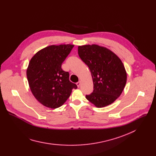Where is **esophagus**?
<instances>
[{"label":"esophagus","instance_id":"obj_1","mask_svg":"<svg viewBox=\"0 0 156 156\" xmlns=\"http://www.w3.org/2000/svg\"><path fill=\"white\" fill-rule=\"evenodd\" d=\"M80 84H81V81H79L78 82H77V83H76V85H77V86H78V87H80Z\"/></svg>","mask_w":156,"mask_h":156}]
</instances>
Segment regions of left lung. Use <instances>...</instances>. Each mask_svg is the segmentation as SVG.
I'll return each mask as SVG.
<instances>
[{
    "label": "left lung",
    "mask_w": 156,
    "mask_h": 156,
    "mask_svg": "<svg viewBox=\"0 0 156 156\" xmlns=\"http://www.w3.org/2000/svg\"><path fill=\"white\" fill-rule=\"evenodd\" d=\"M78 55L90 70L94 90L86 98L98 108L112 104L122 94L126 72L120 58L96 44L78 46Z\"/></svg>",
    "instance_id": "1"
}]
</instances>
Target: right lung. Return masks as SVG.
Segmentation results:
<instances>
[{
	"instance_id": "obj_1",
	"label": "right lung",
	"mask_w": 156,
	"mask_h": 156,
	"mask_svg": "<svg viewBox=\"0 0 156 156\" xmlns=\"http://www.w3.org/2000/svg\"><path fill=\"white\" fill-rule=\"evenodd\" d=\"M74 47L72 44L52 45L38 51L30 60L27 76L31 93L43 105L51 108L62 106L70 97L76 84L61 66Z\"/></svg>"
}]
</instances>
